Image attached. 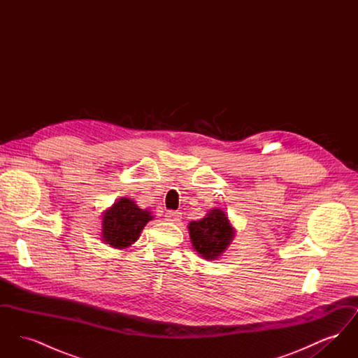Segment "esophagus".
Instances as JSON below:
<instances>
[{
	"instance_id": "34e87169",
	"label": "esophagus",
	"mask_w": 358,
	"mask_h": 358,
	"mask_svg": "<svg viewBox=\"0 0 358 358\" xmlns=\"http://www.w3.org/2000/svg\"><path fill=\"white\" fill-rule=\"evenodd\" d=\"M165 220L173 222V224H177L181 220V212H173V210L166 212L165 213Z\"/></svg>"
}]
</instances>
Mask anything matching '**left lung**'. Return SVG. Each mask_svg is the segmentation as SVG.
<instances>
[{
    "label": "left lung",
    "instance_id": "obj_1",
    "mask_svg": "<svg viewBox=\"0 0 358 358\" xmlns=\"http://www.w3.org/2000/svg\"><path fill=\"white\" fill-rule=\"evenodd\" d=\"M193 250L205 260L222 257L232 244L236 229L222 208H212L203 219L187 224Z\"/></svg>",
    "mask_w": 358,
    "mask_h": 358
}]
</instances>
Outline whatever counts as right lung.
I'll use <instances>...</instances> for the list:
<instances>
[{"label": "right lung", "instance_id": "add662e5", "mask_svg": "<svg viewBox=\"0 0 358 358\" xmlns=\"http://www.w3.org/2000/svg\"><path fill=\"white\" fill-rule=\"evenodd\" d=\"M153 217L149 209L139 208L134 200L120 197L103 212L101 240L113 248H129Z\"/></svg>", "mask_w": 358, "mask_h": 358}]
</instances>
